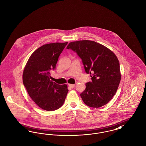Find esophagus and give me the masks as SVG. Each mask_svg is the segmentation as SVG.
Wrapping results in <instances>:
<instances>
[{"instance_id": "esophagus-1", "label": "esophagus", "mask_w": 146, "mask_h": 146, "mask_svg": "<svg viewBox=\"0 0 146 146\" xmlns=\"http://www.w3.org/2000/svg\"><path fill=\"white\" fill-rule=\"evenodd\" d=\"M68 86H70V88H74L75 87V84H68Z\"/></svg>"}]
</instances>
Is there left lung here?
I'll use <instances>...</instances> for the list:
<instances>
[{"instance_id":"left-lung-1","label":"left lung","mask_w":146,"mask_h":146,"mask_svg":"<svg viewBox=\"0 0 146 146\" xmlns=\"http://www.w3.org/2000/svg\"><path fill=\"white\" fill-rule=\"evenodd\" d=\"M67 49L76 52L86 73L92 74V82L85 84V90L80 95L84 104L93 108L107 104L115 94L121 79L117 56L103 45L88 40L70 42Z\"/></svg>"}]
</instances>
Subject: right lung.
Segmentation results:
<instances>
[{
	"mask_svg": "<svg viewBox=\"0 0 146 146\" xmlns=\"http://www.w3.org/2000/svg\"><path fill=\"white\" fill-rule=\"evenodd\" d=\"M68 44L54 42L43 45L28 59L23 72V85L28 95L42 110L55 111L62 106L68 89L66 84L58 85L50 78L58 57Z\"/></svg>",
	"mask_w": 146,
	"mask_h": 146,
	"instance_id": "1",
	"label": "right lung"
}]
</instances>
